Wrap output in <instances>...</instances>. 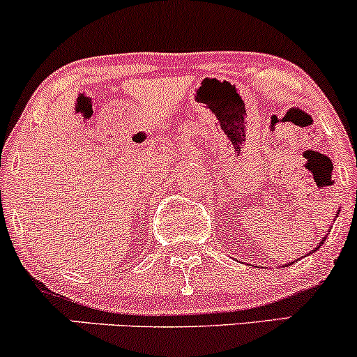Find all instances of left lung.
I'll list each match as a JSON object with an SVG mask.
<instances>
[{
  "mask_svg": "<svg viewBox=\"0 0 357 357\" xmlns=\"http://www.w3.org/2000/svg\"><path fill=\"white\" fill-rule=\"evenodd\" d=\"M339 211H341V210H339ZM339 211H337V215H339ZM326 238H327V235H326V236H324V238H322V240H321V243H319V245H317V247H315V248H314V250H310V253H314V252H317V250H319V248H321V247H322V243H324V241H326ZM292 264H294V261H289V264H285V267H289V265H292Z\"/></svg>",
  "mask_w": 357,
  "mask_h": 357,
  "instance_id": "obj_1",
  "label": "left lung"
}]
</instances>
